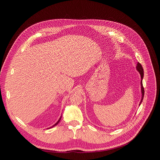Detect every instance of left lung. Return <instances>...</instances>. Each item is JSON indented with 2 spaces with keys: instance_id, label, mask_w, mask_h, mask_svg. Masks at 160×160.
Wrapping results in <instances>:
<instances>
[{
  "instance_id": "8db88e82",
  "label": "left lung",
  "mask_w": 160,
  "mask_h": 160,
  "mask_svg": "<svg viewBox=\"0 0 160 160\" xmlns=\"http://www.w3.org/2000/svg\"><path fill=\"white\" fill-rule=\"evenodd\" d=\"M136 69L138 70V71L139 72L140 75H141V93H142V97H141V102L139 103V106L140 104H141L142 101V99H143V97H144V93H145V91H144V88L143 86H142V78H143V76H144V71H143V69H142V65L138 63L137 64V66H136Z\"/></svg>"
}]
</instances>
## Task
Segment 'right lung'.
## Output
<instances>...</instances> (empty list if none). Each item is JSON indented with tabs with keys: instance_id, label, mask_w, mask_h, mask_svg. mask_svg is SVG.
Instances as JSON below:
<instances>
[{
	"instance_id": "add662e5",
	"label": "right lung",
	"mask_w": 160,
	"mask_h": 160,
	"mask_svg": "<svg viewBox=\"0 0 160 160\" xmlns=\"http://www.w3.org/2000/svg\"><path fill=\"white\" fill-rule=\"evenodd\" d=\"M61 118H62V116H61V117H60V119H59V120H58V122H56V124H54V125H53V126H52V127H54V126H56V124H58V122H60V120H61Z\"/></svg>"
}]
</instances>
